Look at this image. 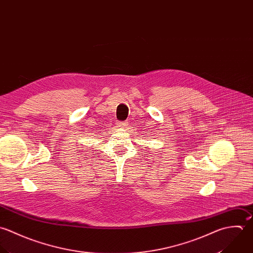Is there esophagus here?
Listing matches in <instances>:
<instances>
[{
    "instance_id": "34e87169",
    "label": "esophagus",
    "mask_w": 253,
    "mask_h": 253,
    "mask_svg": "<svg viewBox=\"0 0 253 253\" xmlns=\"http://www.w3.org/2000/svg\"><path fill=\"white\" fill-rule=\"evenodd\" d=\"M118 126L125 127V126H126V122H118Z\"/></svg>"
}]
</instances>
